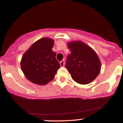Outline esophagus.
Listing matches in <instances>:
<instances>
[{"label": "esophagus", "mask_w": 123, "mask_h": 123, "mask_svg": "<svg viewBox=\"0 0 123 123\" xmlns=\"http://www.w3.org/2000/svg\"><path fill=\"white\" fill-rule=\"evenodd\" d=\"M60 66L62 67H63L64 66H65V60H62L60 62Z\"/></svg>", "instance_id": "esophagus-1"}]
</instances>
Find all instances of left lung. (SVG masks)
Segmentation results:
<instances>
[{"label": "left lung", "mask_w": 123, "mask_h": 123, "mask_svg": "<svg viewBox=\"0 0 123 123\" xmlns=\"http://www.w3.org/2000/svg\"><path fill=\"white\" fill-rule=\"evenodd\" d=\"M71 54L67 57L65 67L75 82L87 84L100 72L101 63L96 52L81 41L68 42Z\"/></svg>", "instance_id": "8db88e82"}]
</instances>
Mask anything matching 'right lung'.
<instances>
[{
    "label": "right lung",
    "mask_w": 123,
    "mask_h": 123,
    "mask_svg": "<svg viewBox=\"0 0 123 123\" xmlns=\"http://www.w3.org/2000/svg\"><path fill=\"white\" fill-rule=\"evenodd\" d=\"M54 41L44 37L36 41L23 54L21 60V70L25 77L34 84L45 85L54 79L60 68L52 50Z\"/></svg>",
    "instance_id": "obj_1"
}]
</instances>
